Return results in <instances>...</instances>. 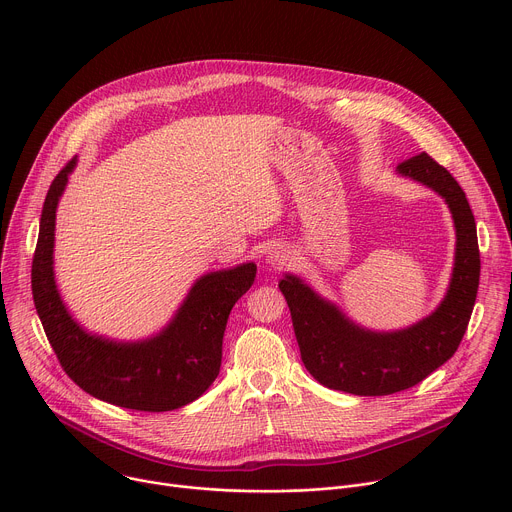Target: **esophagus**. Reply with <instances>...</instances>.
Masks as SVG:
<instances>
[{
    "label": "esophagus",
    "instance_id": "1",
    "mask_svg": "<svg viewBox=\"0 0 512 512\" xmlns=\"http://www.w3.org/2000/svg\"><path fill=\"white\" fill-rule=\"evenodd\" d=\"M289 261V255L285 253V249H281V247H275V249H271L269 253H267V265L269 267H281V265H285Z\"/></svg>",
    "mask_w": 512,
    "mask_h": 512
}]
</instances>
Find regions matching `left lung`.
Wrapping results in <instances>:
<instances>
[{"mask_svg":"<svg viewBox=\"0 0 512 512\" xmlns=\"http://www.w3.org/2000/svg\"><path fill=\"white\" fill-rule=\"evenodd\" d=\"M397 174L440 194L454 218L456 255L444 300L423 320L393 332L354 324L298 275L279 281L304 367L328 389L377 397L405 391L454 356L468 328L480 281L476 223L464 190L427 154L397 166Z\"/></svg>","mask_w":512,"mask_h":512,"instance_id":"1","label":"left lung"}]
</instances>
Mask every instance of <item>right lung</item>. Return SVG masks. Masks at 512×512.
I'll use <instances>...</instances> for the list:
<instances>
[{
    "instance_id": "1",
    "label": "right lung",
    "mask_w": 512,
    "mask_h": 512,
    "mask_svg": "<svg viewBox=\"0 0 512 512\" xmlns=\"http://www.w3.org/2000/svg\"><path fill=\"white\" fill-rule=\"evenodd\" d=\"M77 168L72 158L44 200L32 261L34 306L64 373L89 395L135 411H172L196 401L218 377L223 336L257 265L210 271L194 281L174 318L145 340L119 342L87 332L66 310L54 277L56 206Z\"/></svg>"
}]
</instances>
